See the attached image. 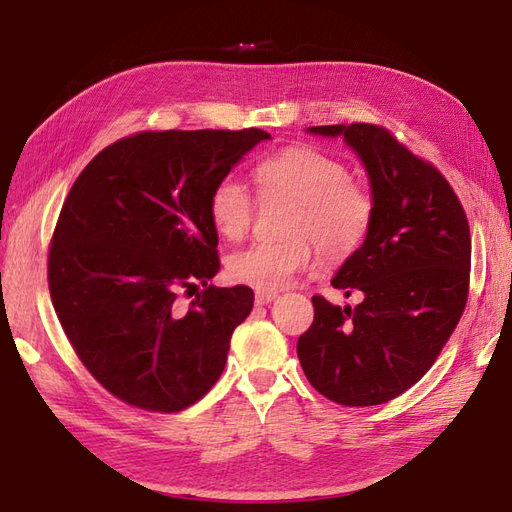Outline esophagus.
Here are the masks:
<instances>
[{"label": "esophagus", "mask_w": 512, "mask_h": 512, "mask_svg": "<svg viewBox=\"0 0 512 512\" xmlns=\"http://www.w3.org/2000/svg\"><path fill=\"white\" fill-rule=\"evenodd\" d=\"M275 297H277V292L258 290V292H256V303H258V305H267V303H271Z\"/></svg>", "instance_id": "1"}]
</instances>
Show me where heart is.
I'll return each instance as SVG.
<instances>
[{
	"mask_svg": "<svg viewBox=\"0 0 512 512\" xmlns=\"http://www.w3.org/2000/svg\"><path fill=\"white\" fill-rule=\"evenodd\" d=\"M260 198L290 203L284 232L290 237L254 243L228 258L232 282L273 292L288 286L314 260L318 245L324 258L344 260L369 235L376 205L365 185L350 179L344 162L316 147L292 145L262 158L252 168ZM207 213L226 241L247 235L254 220V198L237 181H220L209 192Z\"/></svg>",
	"mask_w": 512,
	"mask_h": 512,
	"instance_id": "1",
	"label": "heart"
}]
</instances>
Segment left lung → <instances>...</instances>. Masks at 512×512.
<instances>
[{
	"mask_svg": "<svg viewBox=\"0 0 512 512\" xmlns=\"http://www.w3.org/2000/svg\"><path fill=\"white\" fill-rule=\"evenodd\" d=\"M344 136L371 181L374 224L333 286L363 292L344 309L312 297L314 322L297 344L309 384L335 404H386L436 363L466 309L472 241L451 183L374 123L314 126Z\"/></svg>",
	"mask_w": 512,
	"mask_h": 512,
	"instance_id": "obj_1",
	"label": "left lung"
}]
</instances>
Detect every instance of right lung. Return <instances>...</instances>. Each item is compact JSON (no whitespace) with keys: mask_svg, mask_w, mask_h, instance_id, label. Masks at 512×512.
Instances as JSON below:
<instances>
[{"mask_svg":"<svg viewBox=\"0 0 512 512\" xmlns=\"http://www.w3.org/2000/svg\"><path fill=\"white\" fill-rule=\"evenodd\" d=\"M267 138L258 128L138 132L76 177L49 245L51 301L76 356L123 404L181 412L222 376L254 292L207 286L220 271L207 198ZM198 283L179 308L178 292Z\"/></svg>","mask_w":512,"mask_h":512,"instance_id":"right-lung-1","label":"right lung"}]
</instances>
